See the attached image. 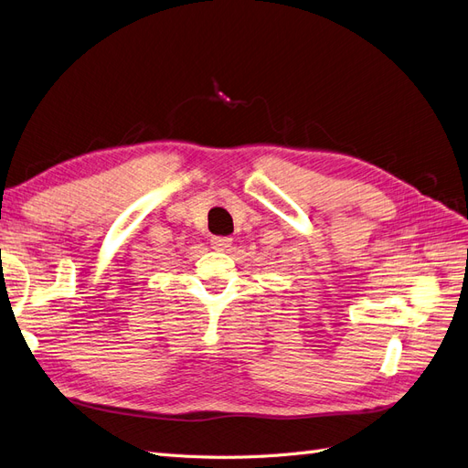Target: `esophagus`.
Listing matches in <instances>:
<instances>
[{
    "label": "esophagus",
    "instance_id": "esophagus-1",
    "mask_svg": "<svg viewBox=\"0 0 468 468\" xmlns=\"http://www.w3.org/2000/svg\"><path fill=\"white\" fill-rule=\"evenodd\" d=\"M230 244H232V238L230 236H212L210 238V246L215 248V250H226V248H230Z\"/></svg>",
    "mask_w": 468,
    "mask_h": 468
}]
</instances>
